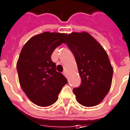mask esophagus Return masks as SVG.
Segmentation results:
<instances>
[{
	"instance_id": "obj_1",
	"label": "esophagus",
	"mask_w": 130,
	"mask_h": 130,
	"mask_svg": "<svg viewBox=\"0 0 130 130\" xmlns=\"http://www.w3.org/2000/svg\"><path fill=\"white\" fill-rule=\"evenodd\" d=\"M63 74H64V75H65V76H66V71H64V72H63Z\"/></svg>"
}]
</instances>
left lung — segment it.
<instances>
[{
    "mask_svg": "<svg viewBox=\"0 0 130 130\" xmlns=\"http://www.w3.org/2000/svg\"><path fill=\"white\" fill-rule=\"evenodd\" d=\"M75 56L82 84L73 88L79 103L92 107L101 103L111 87L113 69L102 46L87 32H73L64 42Z\"/></svg>",
    "mask_w": 130,
    "mask_h": 130,
    "instance_id": "left-lung-1",
    "label": "left lung"
}]
</instances>
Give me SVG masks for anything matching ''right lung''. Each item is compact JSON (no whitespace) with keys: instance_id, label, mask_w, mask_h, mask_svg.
I'll use <instances>...</instances> for the list:
<instances>
[{"instance_id":"obj_1","label":"right lung","mask_w":130,"mask_h":130,"mask_svg":"<svg viewBox=\"0 0 130 130\" xmlns=\"http://www.w3.org/2000/svg\"><path fill=\"white\" fill-rule=\"evenodd\" d=\"M67 34L44 32L32 37L22 47L17 61L20 86L28 98L41 107L57 101L62 87L68 82L56 71L51 55L64 42Z\"/></svg>"}]
</instances>
